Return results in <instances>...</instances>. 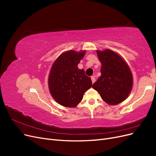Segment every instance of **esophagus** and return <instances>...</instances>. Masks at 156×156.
Listing matches in <instances>:
<instances>
[{"label": "esophagus", "instance_id": "1", "mask_svg": "<svg viewBox=\"0 0 156 156\" xmlns=\"http://www.w3.org/2000/svg\"><path fill=\"white\" fill-rule=\"evenodd\" d=\"M91 79H92V83H95V81H96V78H95V77H94V76H92V77H91Z\"/></svg>", "mask_w": 156, "mask_h": 156}]
</instances>
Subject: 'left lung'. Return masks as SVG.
Returning <instances> with one entry per match:
<instances>
[{
	"label": "left lung",
	"instance_id": "left-lung-1",
	"mask_svg": "<svg viewBox=\"0 0 156 156\" xmlns=\"http://www.w3.org/2000/svg\"><path fill=\"white\" fill-rule=\"evenodd\" d=\"M101 63V75L92 84L102 100L109 105H116L128 97L133 86V75L128 65L112 50L97 51Z\"/></svg>",
	"mask_w": 156,
	"mask_h": 156
}]
</instances>
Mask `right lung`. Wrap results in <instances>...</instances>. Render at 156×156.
<instances>
[{
	"mask_svg": "<svg viewBox=\"0 0 156 156\" xmlns=\"http://www.w3.org/2000/svg\"><path fill=\"white\" fill-rule=\"evenodd\" d=\"M85 51L70 50L61 54L50 71L48 84L51 96L60 105L75 107L81 101L84 92L92 87V81L77 65Z\"/></svg>",
	"mask_w": 156,
	"mask_h": 156,
	"instance_id": "1",
	"label": "right lung"
}]
</instances>
